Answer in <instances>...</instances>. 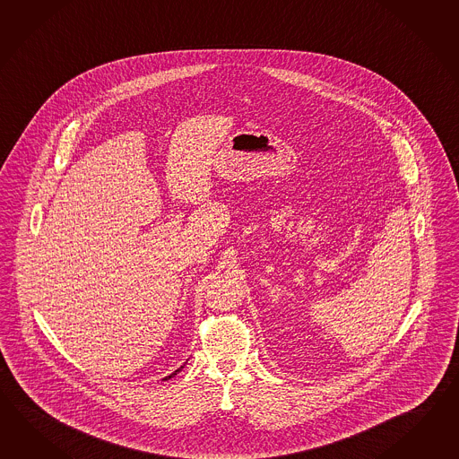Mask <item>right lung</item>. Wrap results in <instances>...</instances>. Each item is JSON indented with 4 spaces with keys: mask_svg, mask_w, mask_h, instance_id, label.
Wrapping results in <instances>:
<instances>
[{
    "mask_svg": "<svg viewBox=\"0 0 459 459\" xmlns=\"http://www.w3.org/2000/svg\"><path fill=\"white\" fill-rule=\"evenodd\" d=\"M181 368H183V367H179V368H178V370H174V372H173V374H171V376H168V377H164L163 380H168V378L174 377V376H176V374H178V372H181Z\"/></svg>",
    "mask_w": 459,
    "mask_h": 459,
    "instance_id": "obj_1",
    "label": "right lung"
}]
</instances>
